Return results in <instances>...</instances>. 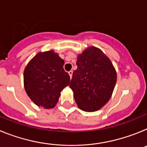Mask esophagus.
<instances>
[{"label": "esophagus", "mask_w": 147, "mask_h": 147, "mask_svg": "<svg viewBox=\"0 0 147 147\" xmlns=\"http://www.w3.org/2000/svg\"><path fill=\"white\" fill-rule=\"evenodd\" d=\"M72 73H73V72H72V70H71V71H69V76H70V79H72Z\"/></svg>", "instance_id": "obj_1"}]
</instances>
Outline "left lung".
I'll list each match as a JSON object with an SVG mask.
<instances>
[{
  "mask_svg": "<svg viewBox=\"0 0 147 147\" xmlns=\"http://www.w3.org/2000/svg\"><path fill=\"white\" fill-rule=\"evenodd\" d=\"M69 87L79 109L99 110L109 101L117 81L114 66L103 51L89 47L78 55Z\"/></svg>",
  "mask_w": 147,
  "mask_h": 147,
  "instance_id": "obj_1",
  "label": "left lung"
}]
</instances>
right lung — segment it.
I'll return each mask as SVG.
<instances>
[{
	"label": "right lung",
	"instance_id": "add662e5",
	"mask_svg": "<svg viewBox=\"0 0 147 147\" xmlns=\"http://www.w3.org/2000/svg\"><path fill=\"white\" fill-rule=\"evenodd\" d=\"M64 61L54 50L39 52L24 69V84L26 94L38 107L52 109L61 92L69 84L70 77L63 69Z\"/></svg>",
	"mask_w": 147,
	"mask_h": 147
}]
</instances>
